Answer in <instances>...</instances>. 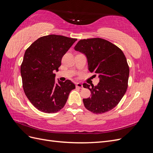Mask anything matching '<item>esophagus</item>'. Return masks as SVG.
Instances as JSON below:
<instances>
[{"label": "esophagus", "instance_id": "esophagus-1", "mask_svg": "<svg viewBox=\"0 0 153 153\" xmlns=\"http://www.w3.org/2000/svg\"><path fill=\"white\" fill-rule=\"evenodd\" d=\"M76 87H78V88H79V89H82V88H83V85H82L81 83H76Z\"/></svg>", "mask_w": 153, "mask_h": 153}]
</instances>
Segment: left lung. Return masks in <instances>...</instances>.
Instances as JSON below:
<instances>
[{
    "mask_svg": "<svg viewBox=\"0 0 153 153\" xmlns=\"http://www.w3.org/2000/svg\"><path fill=\"white\" fill-rule=\"evenodd\" d=\"M75 50L86 55L89 71L100 78L96 86L83 84L91 92V98L83 99L85 107L96 114L112 110L123 98L128 85L129 69L123 51L99 38L80 39Z\"/></svg>",
    "mask_w": 153,
    "mask_h": 153,
    "instance_id": "obj_1",
    "label": "left lung"
}]
</instances>
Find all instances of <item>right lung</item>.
<instances>
[{
	"label": "right lung",
	"mask_w": 153,
	"mask_h": 153,
	"mask_svg": "<svg viewBox=\"0 0 153 153\" xmlns=\"http://www.w3.org/2000/svg\"><path fill=\"white\" fill-rule=\"evenodd\" d=\"M77 39L51 34L38 38L25 51L20 67L23 89L30 102L45 113H55L65 105L75 85L69 80L55 82L64 55Z\"/></svg>",
	"instance_id": "right-lung-1"
}]
</instances>
